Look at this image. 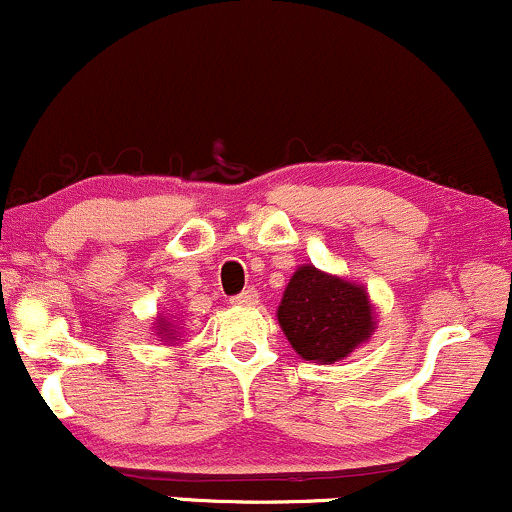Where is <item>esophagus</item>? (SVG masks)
I'll use <instances>...</instances> for the list:
<instances>
[{
	"instance_id": "esophagus-1",
	"label": "esophagus",
	"mask_w": 512,
	"mask_h": 512,
	"mask_svg": "<svg viewBox=\"0 0 512 512\" xmlns=\"http://www.w3.org/2000/svg\"><path fill=\"white\" fill-rule=\"evenodd\" d=\"M257 291L255 289H248V291H243V293H238V296H233L231 298V303L233 305H243V308H248V305H257Z\"/></svg>"
}]
</instances>
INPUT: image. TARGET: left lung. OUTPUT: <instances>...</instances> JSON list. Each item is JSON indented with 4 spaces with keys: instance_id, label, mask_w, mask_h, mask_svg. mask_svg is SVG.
I'll return each mask as SVG.
<instances>
[{
    "instance_id": "8db88e82",
    "label": "left lung",
    "mask_w": 512,
    "mask_h": 512,
    "mask_svg": "<svg viewBox=\"0 0 512 512\" xmlns=\"http://www.w3.org/2000/svg\"><path fill=\"white\" fill-rule=\"evenodd\" d=\"M281 332L303 361H344L378 330L375 305L366 286L346 276L301 264L276 308Z\"/></svg>"
}]
</instances>
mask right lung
I'll list each match as a JSON object with an SVG mask.
<instances>
[{"label":"right lung","mask_w":512,"mask_h":512,"mask_svg":"<svg viewBox=\"0 0 512 512\" xmlns=\"http://www.w3.org/2000/svg\"><path fill=\"white\" fill-rule=\"evenodd\" d=\"M154 330H156V337L158 342H166L168 346L178 342L180 337V327H178V320H173V317H168V313H158L156 320H154Z\"/></svg>","instance_id":"obj_1"}]
</instances>
